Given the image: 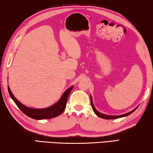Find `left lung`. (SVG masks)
Here are the masks:
<instances>
[{"label":"left lung","instance_id":"1","mask_svg":"<svg viewBox=\"0 0 153 153\" xmlns=\"http://www.w3.org/2000/svg\"><path fill=\"white\" fill-rule=\"evenodd\" d=\"M90 100H91V106H92V108L93 111H94V113L97 115L98 117H101L102 119H105V120H113V119H118V118H121V117H126V116H128L129 115H130L131 113H132L134 111H135L137 108L136 107V108H134V110H132L131 111H130V112H129L128 113H126V114H123V115H105V114H102L101 113L98 112V111L96 109L94 105H93V102H92V97L90 96Z\"/></svg>","mask_w":153,"mask_h":153}]
</instances>
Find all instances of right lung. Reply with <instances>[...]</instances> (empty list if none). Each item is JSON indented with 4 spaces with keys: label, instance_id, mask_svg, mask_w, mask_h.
I'll return each instance as SVG.
<instances>
[{
    "label": "right lung",
    "instance_id": "1",
    "mask_svg": "<svg viewBox=\"0 0 153 153\" xmlns=\"http://www.w3.org/2000/svg\"><path fill=\"white\" fill-rule=\"evenodd\" d=\"M74 86H71L69 88L65 90L64 94L62 95L59 101L56 102L55 104L51 106V107L45 108H32L27 107L22 103H21L16 98L14 97V95L12 94L11 90L8 86V91L9 95L17 105L18 108L24 113L25 115H26L28 117H30L34 120H46V119L53 118L57 116L60 115L63 112L65 108L66 107L67 98L71 90L73 89Z\"/></svg>",
    "mask_w": 153,
    "mask_h": 153
}]
</instances>
